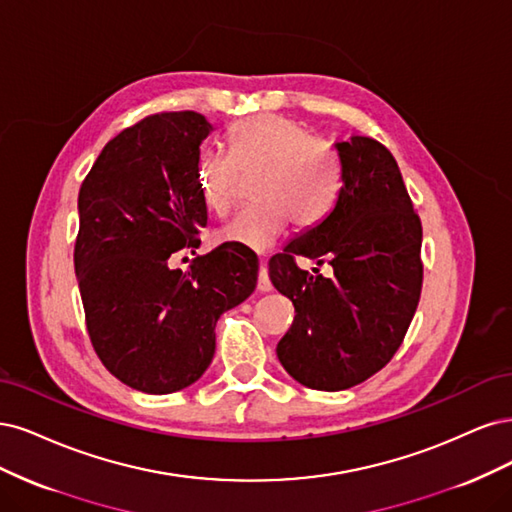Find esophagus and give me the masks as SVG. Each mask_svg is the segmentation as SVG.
Listing matches in <instances>:
<instances>
[{
    "label": "esophagus",
    "mask_w": 512,
    "mask_h": 512,
    "mask_svg": "<svg viewBox=\"0 0 512 512\" xmlns=\"http://www.w3.org/2000/svg\"><path fill=\"white\" fill-rule=\"evenodd\" d=\"M257 289H259L261 293L272 291V283H270V274H268V266H266V263H261V266H259V272H257Z\"/></svg>",
    "instance_id": "esophagus-1"
}]
</instances>
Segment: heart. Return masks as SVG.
Listing matches in <instances>:
<instances>
[{"label":"heart","instance_id":"1","mask_svg":"<svg viewBox=\"0 0 512 512\" xmlns=\"http://www.w3.org/2000/svg\"><path fill=\"white\" fill-rule=\"evenodd\" d=\"M242 176H255L253 208L238 212L214 232V242L263 253L285 234L287 221L298 229L319 225L338 195V168L312 131L280 114L238 121L227 131V153L204 151L193 180L200 202L212 214L234 206Z\"/></svg>","mask_w":512,"mask_h":512}]
</instances>
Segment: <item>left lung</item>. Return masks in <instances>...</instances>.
Returning a JSON list of instances; mask_svg holds the SVG:
<instances>
[{"mask_svg":"<svg viewBox=\"0 0 512 512\" xmlns=\"http://www.w3.org/2000/svg\"><path fill=\"white\" fill-rule=\"evenodd\" d=\"M336 151V206L268 263L272 285L295 306L276 355L295 381L319 391L349 389L389 364L423 285L421 219L393 155L366 136ZM298 254L327 260L335 276L300 271Z\"/></svg>","mask_w":512,"mask_h":512,"instance_id":"8db88e82","label":"left lung"}]
</instances>
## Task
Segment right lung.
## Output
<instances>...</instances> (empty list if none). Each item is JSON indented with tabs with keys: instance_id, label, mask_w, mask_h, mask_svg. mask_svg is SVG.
<instances>
[{
	"instance_id": "obj_1",
	"label": "right lung",
	"mask_w": 512,
	"mask_h": 512,
	"mask_svg": "<svg viewBox=\"0 0 512 512\" xmlns=\"http://www.w3.org/2000/svg\"><path fill=\"white\" fill-rule=\"evenodd\" d=\"M212 125L204 114L157 112L114 136L78 193L74 270L87 332L110 374L144 393H172L200 378L214 355V325L255 291L257 257L221 244L197 249L208 214L193 170Z\"/></svg>"
}]
</instances>
